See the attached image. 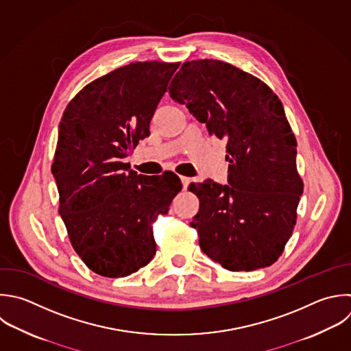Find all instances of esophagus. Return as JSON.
<instances>
[{
    "label": "esophagus",
    "instance_id": "obj_1",
    "mask_svg": "<svg viewBox=\"0 0 351 351\" xmlns=\"http://www.w3.org/2000/svg\"><path fill=\"white\" fill-rule=\"evenodd\" d=\"M181 182H182V188L184 189H186L188 188V185H189V182H191V178H188V177H181Z\"/></svg>",
    "mask_w": 351,
    "mask_h": 351
}]
</instances>
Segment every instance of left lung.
<instances>
[{"mask_svg":"<svg viewBox=\"0 0 351 351\" xmlns=\"http://www.w3.org/2000/svg\"><path fill=\"white\" fill-rule=\"evenodd\" d=\"M169 89L210 134L226 140L229 185H189L200 200L191 226L202 251L230 271L270 266L293 232L303 192L281 101L256 77L208 59L185 62Z\"/></svg>","mask_w":351,"mask_h":351,"instance_id":"1","label":"left lung"}]
</instances>
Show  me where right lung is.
<instances>
[{
    "mask_svg": "<svg viewBox=\"0 0 351 351\" xmlns=\"http://www.w3.org/2000/svg\"><path fill=\"white\" fill-rule=\"evenodd\" d=\"M180 63L138 62L88 84L59 125L52 174L73 248L95 273L125 277L148 265L152 222L182 185L174 173L147 177L122 159L149 136V122Z\"/></svg>",
    "mask_w": 351,
    "mask_h": 351,
    "instance_id": "right-lung-1",
    "label": "right lung"
}]
</instances>
